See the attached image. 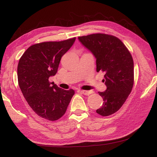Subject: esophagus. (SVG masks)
<instances>
[{"label":"esophagus","mask_w":157,"mask_h":157,"mask_svg":"<svg viewBox=\"0 0 157 157\" xmlns=\"http://www.w3.org/2000/svg\"><path fill=\"white\" fill-rule=\"evenodd\" d=\"M79 92H81L82 94H84V95H86L88 96L89 94H91L92 93V91H83V90H79Z\"/></svg>","instance_id":"esophagus-1"}]
</instances>
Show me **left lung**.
Returning <instances> with one entry per match:
<instances>
[{
    "instance_id": "obj_1",
    "label": "left lung",
    "mask_w": 157,
    "mask_h": 157,
    "mask_svg": "<svg viewBox=\"0 0 157 157\" xmlns=\"http://www.w3.org/2000/svg\"><path fill=\"white\" fill-rule=\"evenodd\" d=\"M96 59V71L104 73L106 90L98 92L103 104L96 113L109 116L118 111L132 90L134 65L130 52L120 40L110 35L96 33L78 38Z\"/></svg>"
}]
</instances>
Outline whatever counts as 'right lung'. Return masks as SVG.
<instances>
[{"mask_svg":"<svg viewBox=\"0 0 157 157\" xmlns=\"http://www.w3.org/2000/svg\"><path fill=\"white\" fill-rule=\"evenodd\" d=\"M75 38L31 45L19 59L18 83L25 99L42 118L55 121L65 114L75 91L64 90L49 82L57 73L61 59L73 46Z\"/></svg>","mask_w":157,"mask_h":157,"instance_id":"right-lung-1","label":"right lung"}]
</instances>
